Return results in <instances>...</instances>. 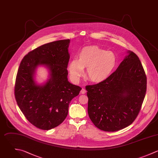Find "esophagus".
Returning a JSON list of instances; mask_svg holds the SVG:
<instances>
[{"label": "esophagus", "instance_id": "esophagus-1", "mask_svg": "<svg viewBox=\"0 0 158 158\" xmlns=\"http://www.w3.org/2000/svg\"><path fill=\"white\" fill-rule=\"evenodd\" d=\"M86 90L85 89H84V88H82V90H81V93L82 94H85L86 93Z\"/></svg>", "mask_w": 158, "mask_h": 158}]
</instances>
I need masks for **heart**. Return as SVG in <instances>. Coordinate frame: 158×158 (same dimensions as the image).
<instances>
[{
	"label": "heart",
	"mask_w": 158,
	"mask_h": 158,
	"mask_svg": "<svg viewBox=\"0 0 158 158\" xmlns=\"http://www.w3.org/2000/svg\"><path fill=\"white\" fill-rule=\"evenodd\" d=\"M117 63L116 55L97 46L82 48L77 55V60L73 59L68 65L71 79L77 82L86 69L87 78L94 82L106 79L112 73Z\"/></svg>",
	"instance_id": "heart-1"
}]
</instances>
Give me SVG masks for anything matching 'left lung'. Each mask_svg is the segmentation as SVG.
Wrapping results in <instances>:
<instances>
[{
    "label": "left lung",
    "instance_id": "1",
    "mask_svg": "<svg viewBox=\"0 0 158 158\" xmlns=\"http://www.w3.org/2000/svg\"><path fill=\"white\" fill-rule=\"evenodd\" d=\"M127 55L105 81L86 86L88 114L94 124L105 132L130 126L141 109L147 91V76L134 52Z\"/></svg>",
    "mask_w": 158,
    "mask_h": 158
}]
</instances>
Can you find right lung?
<instances>
[{
    "label": "right lung",
    "mask_w": 158,
    "mask_h": 158,
    "mask_svg": "<svg viewBox=\"0 0 158 158\" xmlns=\"http://www.w3.org/2000/svg\"><path fill=\"white\" fill-rule=\"evenodd\" d=\"M69 39L41 45L29 52L19 64L15 87L17 104L26 118L42 130L61 124L68 114L69 104L82 89L68 81ZM44 66L49 77L43 84L35 81L38 67Z\"/></svg>",
    "instance_id": "obj_1"
}]
</instances>
